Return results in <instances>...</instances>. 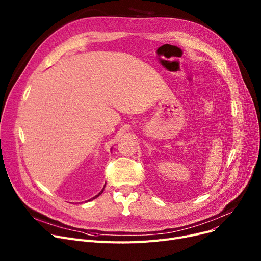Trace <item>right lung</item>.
<instances>
[{
	"label": "right lung",
	"instance_id": "add662e5",
	"mask_svg": "<svg viewBox=\"0 0 261 261\" xmlns=\"http://www.w3.org/2000/svg\"><path fill=\"white\" fill-rule=\"evenodd\" d=\"M102 191H103V190H101V191H100V193H99V194H98V195H97V196H95V197H94V198H92V199H91V200H93V199H95V198H97V197H98V196H100V195H101V194H102ZM89 201H90V200H89Z\"/></svg>",
	"mask_w": 261,
	"mask_h": 261
}]
</instances>
